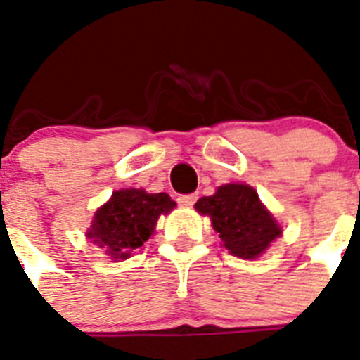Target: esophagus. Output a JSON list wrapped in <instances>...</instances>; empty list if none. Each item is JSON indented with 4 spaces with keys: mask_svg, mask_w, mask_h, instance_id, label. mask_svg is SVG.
Listing matches in <instances>:
<instances>
[{
    "mask_svg": "<svg viewBox=\"0 0 360 360\" xmlns=\"http://www.w3.org/2000/svg\"><path fill=\"white\" fill-rule=\"evenodd\" d=\"M195 200H197L195 193H190V195H179V197H177V202H179V206H191V204L195 202Z\"/></svg>",
    "mask_w": 360,
    "mask_h": 360,
    "instance_id": "esophagus-1",
    "label": "esophagus"
}]
</instances>
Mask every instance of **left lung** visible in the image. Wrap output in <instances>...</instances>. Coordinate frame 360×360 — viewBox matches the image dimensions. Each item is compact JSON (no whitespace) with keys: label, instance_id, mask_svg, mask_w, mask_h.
Listing matches in <instances>:
<instances>
[{"label":"left lung","instance_id":"obj_1","mask_svg":"<svg viewBox=\"0 0 360 360\" xmlns=\"http://www.w3.org/2000/svg\"><path fill=\"white\" fill-rule=\"evenodd\" d=\"M195 210L211 218L224 247L241 259H256L282 233L248 184H224L214 195L197 200Z\"/></svg>","mask_w":360,"mask_h":360}]
</instances>
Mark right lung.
I'll use <instances>...</instances> for the list:
<instances>
[{
    "label": "right lung",
    "mask_w": 360,
    "mask_h": 360,
    "mask_svg": "<svg viewBox=\"0 0 360 360\" xmlns=\"http://www.w3.org/2000/svg\"><path fill=\"white\" fill-rule=\"evenodd\" d=\"M176 202L167 193L146 190L113 191L112 199L99 207L86 236L112 259H127L154 233L160 214H167Z\"/></svg>",
    "instance_id": "obj_1"
}]
</instances>
